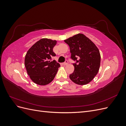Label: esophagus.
Instances as JSON below:
<instances>
[{"mask_svg": "<svg viewBox=\"0 0 126 126\" xmlns=\"http://www.w3.org/2000/svg\"><path fill=\"white\" fill-rule=\"evenodd\" d=\"M68 63V61L67 60H66L65 62L63 63V65H67Z\"/></svg>", "mask_w": 126, "mask_h": 126, "instance_id": "1", "label": "esophagus"}]
</instances>
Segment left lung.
<instances>
[{
    "label": "left lung",
    "mask_w": 126,
    "mask_h": 126,
    "mask_svg": "<svg viewBox=\"0 0 126 126\" xmlns=\"http://www.w3.org/2000/svg\"><path fill=\"white\" fill-rule=\"evenodd\" d=\"M64 41L70 47L75 70L69 77L78 85H86L99 69L100 54L96 46L83 34L78 33Z\"/></svg>",
    "instance_id": "obj_1"
}]
</instances>
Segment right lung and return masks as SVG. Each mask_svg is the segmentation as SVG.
I'll use <instances>...</instances> for the list:
<instances>
[{"label": "right lung", "mask_w": 126, "mask_h": 126, "mask_svg": "<svg viewBox=\"0 0 126 126\" xmlns=\"http://www.w3.org/2000/svg\"><path fill=\"white\" fill-rule=\"evenodd\" d=\"M56 43V40L41 39L27 52L25 67L30 79L36 84L46 85L51 82L60 66L55 60H52L56 55L53 51Z\"/></svg>", "instance_id": "obj_1"}]
</instances>
